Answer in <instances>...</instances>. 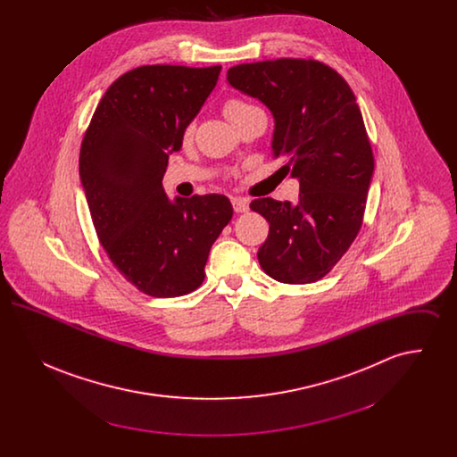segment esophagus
<instances>
[{"label":"esophagus","mask_w":457,"mask_h":457,"mask_svg":"<svg viewBox=\"0 0 457 457\" xmlns=\"http://www.w3.org/2000/svg\"><path fill=\"white\" fill-rule=\"evenodd\" d=\"M233 209L237 214H243V212L250 211V205L245 198H233Z\"/></svg>","instance_id":"obj_1"}]
</instances>
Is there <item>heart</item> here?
<instances>
[{"mask_svg": "<svg viewBox=\"0 0 457 457\" xmlns=\"http://www.w3.org/2000/svg\"><path fill=\"white\" fill-rule=\"evenodd\" d=\"M253 108H255V106H252V104H248V103H245V101L229 99V101L224 104V114H226V118L231 121L233 118H237L241 112L250 111V109ZM190 135H192V125L185 129V137H190Z\"/></svg>", "mask_w": 457, "mask_h": 457, "instance_id": "1", "label": "heart"}]
</instances>
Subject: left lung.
I'll use <instances>...</instances> for the list:
<instances>
[{
	"instance_id": "left-lung-1",
	"label": "left lung",
	"mask_w": 457,
	"mask_h": 457,
	"mask_svg": "<svg viewBox=\"0 0 457 457\" xmlns=\"http://www.w3.org/2000/svg\"><path fill=\"white\" fill-rule=\"evenodd\" d=\"M228 82L270 109L272 155L300 179L298 204L270 196L250 209L269 222L263 272L286 284L322 279L348 252L367 205L373 153L348 82L317 60L279 58L228 70Z\"/></svg>"
}]
</instances>
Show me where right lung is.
Here are the masks:
<instances>
[{"instance_id":"right-lung-1","label":"right lung","mask_w":457,"mask_h":457,"mask_svg":"<svg viewBox=\"0 0 457 457\" xmlns=\"http://www.w3.org/2000/svg\"><path fill=\"white\" fill-rule=\"evenodd\" d=\"M220 66L145 65L116 79L80 147V179L109 261L138 291L174 298L205 278L212 243L233 218L228 196L164 194L170 154L218 84Z\"/></svg>"}]
</instances>
